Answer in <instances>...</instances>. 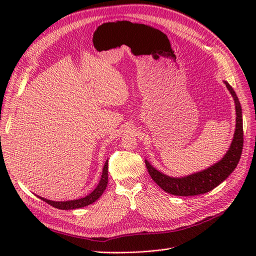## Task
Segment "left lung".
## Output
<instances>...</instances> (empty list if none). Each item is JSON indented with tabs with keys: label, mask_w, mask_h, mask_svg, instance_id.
Returning a JSON list of instances; mask_svg holds the SVG:
<instances>
[{
	"label": "left lung",
	"mask_w": 256,
	"mask_h": 256,
	"mask_svg": "<svg viewBox=\"0 0 256 256\" xmlns=\"http://www.w3.org/2000/svg\"><path fill=\"white\" fill-rule=\"evenodd\" d=\"M230 95L233 96L236 109V128L234 132L233 141L226 154L216 164H212L203 171L193 173L184 177H172L164 174L154 168L148 161L145 160L147 168L152 180L156 182L161 189L173 196H191L203 194V193L212 191L216 186H219L230 175L236 168L240 156H242L244 146V129H242V106L238 100L235 90L230 85L224 81Z\"/></svg>",
	"instance_id": "left-lung-1"
}]
</instances>
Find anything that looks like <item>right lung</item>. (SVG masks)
Masks as SVG:
<instances>
[{"mask_svg":"<svg viewBox=\"0 0 256 256\" xmlns=\"http://www.w3.org/2000/svg\"><path fill=\"white\" fill-rule=\"evenodd\" d=\"M108 184V160L106 161V164L102 168V178H100L99 184H97V187L94 189V191L90 192L88 196L78 198V200H65V202H56V200H47L44 198H40V196H37L40 200H42L44 202L48 203L49 205L56 207L58 209H62V210H69V209H76V208H81L85 207L88 205H90L102 196L104 191L106 188Z\"/></svg>","mask_w":256,"mask_h":256,"instance_id":"1","label":"right lung"}]
</instances>
